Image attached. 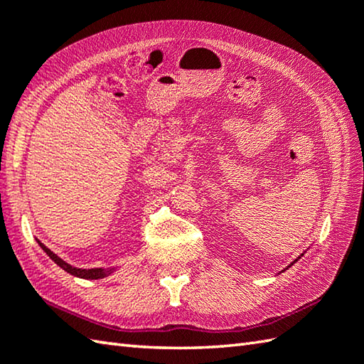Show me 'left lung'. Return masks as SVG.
<instances>
[{"label":"left lung","mask_w":364,"mask_h":364,"mask_svg":"<svg viewBox=\"0 0 364 364\" xmlns=\"http://www.w3.org/2000/svg\"><path fill=\"white\" fill-rule=\"evenodd\" d=\"M301 257H304V253H301V255H300V257H299V258H297V259H294V261H292V262H291V264H289V266H288V267H291V266H292V264H294V262H297V261H299V259H300V258H301ZM288 267H286V269H288ZM286 269H284V270H286Z\"/></svg>","instance_id":"8db88e82"}]
</instances>
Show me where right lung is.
Listing matches in <instances>:
<instances>
[{
    "mask_svg": "<svg viewBox=\"0 0 364 364\" xmlns=\"http://www.w3.org/2000/svg\"><path fill=\"white\" fill-rule=\"evenodd\" d=\"M38 242V245L42 247V250L48 255V257L56 262V264L60 267V269H64L65 272H68L70 275H73V277H78V278H84V280H98V278H105V277H107L109 274H112L114 270H115V267H112V269H103V267H95V269H80V267H73V266H70L68 264V262H65L64 259H60L56 253H53L48 247H45L41 241H37Z\"/></svg>",
    "mask_w": 364,
    "mask_h": 364,
    "instance_id": "1",
    "label": "right lung"
}]
</instances>
